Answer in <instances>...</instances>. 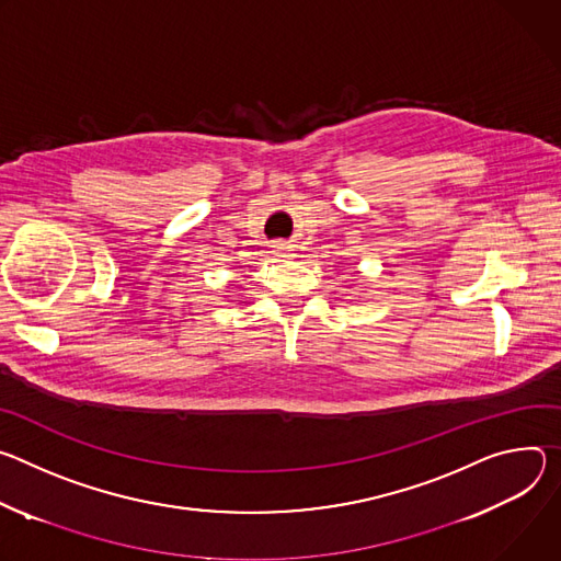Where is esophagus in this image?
<instances>
[{
  "mask_svg": "<svg viewBox=\"0 0 561 561\" xmlns=\"http://www.w3.org/2000/svg\"><path fill=\"white\" fill-rule=\"evenodd\" d=\"M274 254L280 256V259H289L291 256V247L285 244V242H276L274 244Z\"/></svg>",
  "mask_w": 561,
  "mask_h": 561,
  "instance_id": "obj_1",
  "label": "esophagus"
}]
</instances>
